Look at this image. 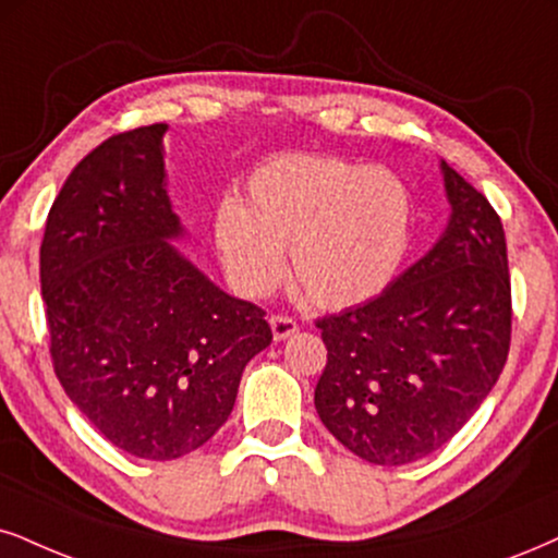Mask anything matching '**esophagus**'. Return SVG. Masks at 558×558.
Listing matches in <instances>:
<instances>
[{
	"label": "esophagus",
	"instance_id": "esophagus-1",
	"mask_svg": "<svg viewBox=\"0 0 558 558\" xmlns=\"http://www.w3.org/2000/svg\"><path fill=\"white\" fill-rule=\"evenodd\" d=\"M271 333H274V341H284L290 339V336L298 333V323L292 318H287V315H271Z\"/></svg>",
	"mask_w": 558,
	"mask_h": 558
}]
</instances>
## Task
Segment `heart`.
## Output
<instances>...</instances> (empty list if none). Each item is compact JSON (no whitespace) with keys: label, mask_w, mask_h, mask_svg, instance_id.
Listing matches in <instances>:
<instances>
[{"label":"heart","mask_w":558,"mask_h":558,"mask_svg":"<svg viewBox=\"0 0 558 558\" xmlns=\"http://www.w3.org/2000/svg\"><path fill=\"white\" fill-rule=\"evenodd\" d=\"M411 230L405 185L383 168L333 155H281L253 170L245 202L225 196L211 240L232 290L260 300L290 271L323 311L375 298L403 264Z\"/></svg>","instance_id":"1"}]
</instances>
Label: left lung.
<instances>
[{
	"label": "left lung",
	"mask_w": 558,
	"mask_h": 558,
	"mask_svg": "<svg viewBox=\"0 0 558 558\" xmlns=\"http://www.w3.org/2000/svg\"><path fill=\"white\" fill-rule=\"evenodd\" d=\"M450 219L377 298L318 320L328 362L315 409L375 465L426 458L463 429L510 352L512 300L501 219L439 162Z\"/></svg>",
	"instance_id": "left-lung-1"
}]
</instances>
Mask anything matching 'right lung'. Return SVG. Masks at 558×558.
Instances as JSON below:
<instances>
[{
  "label": "right lung",
  "mask_w": 558,
  "mask_h": 558,
  "mask_svg": "<svg viewBox=\"0 0 558 558\" xmlns=\"http://www.w3.org/2000/svg\"><path fill=\"white\" fill-rule=\"evenodd\" d=\"M168 123L116 134L61 185L40 243L51 356L108 442L144 460L194 452L227 422L245 364L271 343L264 311L173 245Z\"/></svg>",
  "instance_id": "right-lung-1"
}]
</instances>
